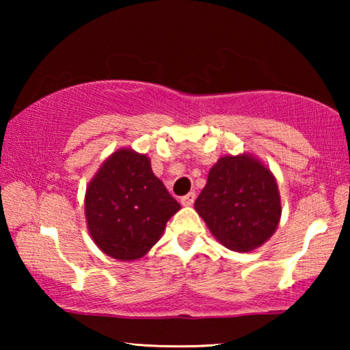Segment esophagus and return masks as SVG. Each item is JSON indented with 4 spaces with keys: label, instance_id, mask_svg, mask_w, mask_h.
<instances>
[{
    "label": "esophagus",
    "instance_id": "34e87169",
    "mask_svg": "<svg viewBox=\"0 0 350 350\" xmlns=\"http://www.w3.org/2000/svg\"><path fill=\"white\" fill-rule=\"evenodd\" d=\"M194 199H196V193L194 191H191V193H188V194H185V196H182L180 198V204L182 205H193L194 204Z\"/></svg>",
    "mask_w": 350,
    "mask_h": 350
}]
</instances>
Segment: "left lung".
<instances>
[{
    "label": "left lung",
    "instance_id": "8db88e82",
    "mask_svg": "<svg viewBox=\"0 0 350 350\" xmlns=\"http://www.w3.org/2000/svg\"><path fill=\"white\" fill-rule=\"evenodd\" d=\"M194 206L222 245L242 253L262 245L281 217L273 174L247 154L219 159Z\"/></svg>",
    "mask_w": 350,
    "mask_h": 350
}]
</instances>
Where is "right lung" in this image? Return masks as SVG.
<instances>
[{
    "label": "right lung",
    "mask_w": 350,
    "mask_h": 350,
    "mask_svg": "<svg viewBox=\"0 0 350 350\" xmlns=\"http://www.w3.org/2000/svg\"><path fill=\"white\" fill-rule=\"evenodd\" d=\"M179 208L154 176L150 159L133 150L112 154L86 189L85 213L92 239L103 253L120 260L144 256Z\"/></svg>",
    "instance_id": "right-lung-1"
}]
</instances>
